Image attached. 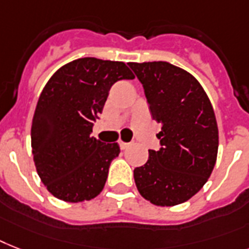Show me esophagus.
Wrapping results in <instances>:
<instances>
[{"mask_svg": "<svg viewBox=\"0 0 249 249\" xmlns=\"http://www.w3.org/2000/svg\"><path fill=\"white\" fill-rule=\"evenodd\" d=\"M119 144H120L121 149H126L129 145H130V143H126V142H123V141H120V142H119Z\"/></svg>", "mask_w": 249, "mask_h": 249, "instance_id": "esophagus-1", "label": "esophagus"}]
</instances>
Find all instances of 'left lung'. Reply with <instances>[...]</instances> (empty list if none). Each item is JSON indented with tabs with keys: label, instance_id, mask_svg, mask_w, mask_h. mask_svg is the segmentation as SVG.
Instances as JSON below:
<instances>
[{
	"label": "left lung",
	"instance_id": "left-lung-1",
	"mask_svg": "<svg viewBox=\"0 0 249 249\" xmlns=\"http://www.w3.org/2000/svg\"><path fill=\"white\" fill-rule=\"evenodd\" d=\"M143 84L152 119L162 125L161 148L134 169L139 195L162 207L188 201L209 180L219 129L209 96L191 72L170 62H129Z\"/></svg>",
	"mask_w": 249,
	"mask_h": 249
}]
</instances>
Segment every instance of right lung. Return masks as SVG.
Instances as JSON below:
<instances>
[{
  "instance_id": "obj_1",
  "label": "right lung",
  "mask_w": 249,
  "mask_h": 249,
  "mask_svg": "<svg viewBox=\"0 0 249 249\" xmlns=\"http://www.w3.org/2000/svg\"><path fill=\"white\" fill-rule=\"evenodd\" d=\"M121 79H134L124 62L83 57L58 69L40 93L32 123V153L40 180L58 199L89 201L104 189L120 147L90 133L111 86Z\"/></svg>"
}]
</instances>
